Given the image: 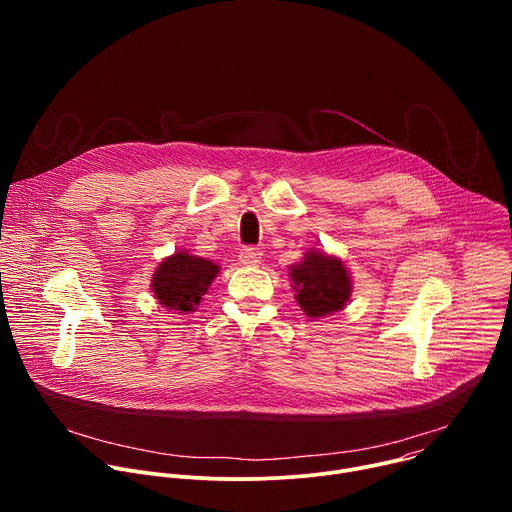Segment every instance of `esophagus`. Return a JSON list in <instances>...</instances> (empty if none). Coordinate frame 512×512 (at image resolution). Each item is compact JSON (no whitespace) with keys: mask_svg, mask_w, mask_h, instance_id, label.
<instances>
[{"mask_svg":"<svg viewBox=\"0 0 512 512\" xmlns=\"http://www.w3.org/2000/svg\"><path fill=\"white\" fill-rule=\"evenodd\" d=\"M239 261H241L243 265H257V263L261 261V251L255 249V247H245V249H241V253H239Z\"/></svg>","mask_w":512,"mask_h":512,"instance_id":"1","label":"esophagus"}]
</instances>
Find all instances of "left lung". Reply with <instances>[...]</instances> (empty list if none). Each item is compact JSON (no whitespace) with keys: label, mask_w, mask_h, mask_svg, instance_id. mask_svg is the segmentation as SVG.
<instances>
[{"label":"left lung","mask_w":512,"mask_h":512,"mask_svg":"<svg viewBox=\"0 0 512 512\" xmlns=\"http://www.w3.org/2000/svg\"><path fill=\"white\" fill-rule=\"evenodd\" d=\"M296 300L310 318L338 312L350 298V277L340 259L318 251L306 253L304 261L291 267Z\"/></svg>","instance_id":"left-lung-1"}]
</instances>
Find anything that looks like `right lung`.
Masks as SVG:
<instances>
[{
    "label": "right lung",
    "mask_w": 512,
    "mask_h": 512,
    "mask_svg": "<svg viewBox=\"0 0 512 512\" xmlns=\"http://www.w3.org/2000/svg\"><path fill=\"white\" fill-rule=\"evenodd\" d=\"M216 273L218 265L212 261L178 251L160 263L152 279V289L164 308L190 314L200 304Z\"/></svg>",
    "instance_id": "obj_1"
}]
</instances>
